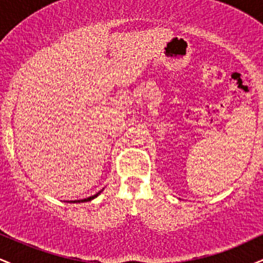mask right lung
I'll return each mask as SVG.
<instances>
[{
	"label": "right lung",
	"mask_w": 263,
	"mask_h": 263,
	"mask_svg": "<svg viewBox=\"0 0 263 263\" xmlns=\"http://www.w3.org/2000/svg\"><path fill=\"white\" fill-rule=\"evenodd\" d=\"M102 190H104V189H102ZM102 190H100V192H99V193H96L95 195H91V197L85 198V199H81V200H75V201H73V203H84V201H90V200H92V199H95L96 197H99V194H100Z\"/></svg>",
	"instance_id": "1"
}]
</instances>
